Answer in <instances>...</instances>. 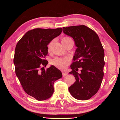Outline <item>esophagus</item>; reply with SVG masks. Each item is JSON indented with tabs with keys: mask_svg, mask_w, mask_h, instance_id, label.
Instances as JSON below:
<instances>
[{
	"mask_svg": "<svg viewBox=\"0 0 120 120\" xmlns=\"http://www.w3.org/2000/svg\"><path fill=\"white\" fill-rule=\"evenodd\" d=\"M62 74H63V77H65V76L67 75H68V73H67V72H66L63 71V72H62Z\"/></svg>",
	"mask_w": 120,
	"mask_h": 120,
	"instance_id": "esophagus-1",
	"label": "esophagus"
}]
</instances>
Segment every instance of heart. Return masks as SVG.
<instances>
[{
	"mask_svg": "<svg viewBox=\"0 0 120 120\" xmlns=\"http://www.w3.org/2000/svg\"><path fill=\"white\" fill-rule=\"evenodd\" d=\"M61 42L63 45L66 47L67 45L71 44V43H73L74 41L72 39L69 37H64L61 40ZM53 41H50L48 45V51L50 52L52 46V45ZM69 63L68 60L66 57L64 58H60V57H56L52 60L51 64L53 65L54 66L59 68L61 70H64L67 67Z\"/></svg>",
	"mask_w": 120,
	"mask_h": 120,
	"instance_id": "1",
	"label": "heart"
}]
</instances>
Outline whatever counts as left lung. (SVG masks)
I'll return each mask as SVG.
<instances>
[{"label": "left lung", "instance_id": "1", "mask_svg": "<svg viewBox=\"0 0 120 120\" xmlns=\"http://www.w3.org/2000/svg\"><path fill=\"white\" fill-rule=\"evenodd\" d=\"M64 33L74 39L77 47L71 66L76 81L68 88L79 100L91 98L99 90L104 77V50L98 34L85 25L63 27ZM81 69V73L77 71Z\"/></svg>", "mask_w": 120, "mask_h": 120}]
</instances>
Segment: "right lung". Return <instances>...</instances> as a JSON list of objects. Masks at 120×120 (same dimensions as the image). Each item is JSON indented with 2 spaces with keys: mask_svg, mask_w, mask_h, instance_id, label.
<instances>
[{
  "mask_svg": "<svg viewBox=\"0 0 120 120\" xmlns=\"http://www.w3.org/2000/svg\"><path fill=\"white\" fill-rule=\"evenodd\" d=\"M62 28H35L27 31L15 47L14 64L15 74L25 92L38 101L52 97L53 83L62 77L61 72L53 66L45 70L48 61V45L60 34Z\"/></svg>",
  "mask_w": 120,
  "mask_h": 120,
  "instance_id": "right-lung-1",
  "label": "right lung"
}]
</instances>
